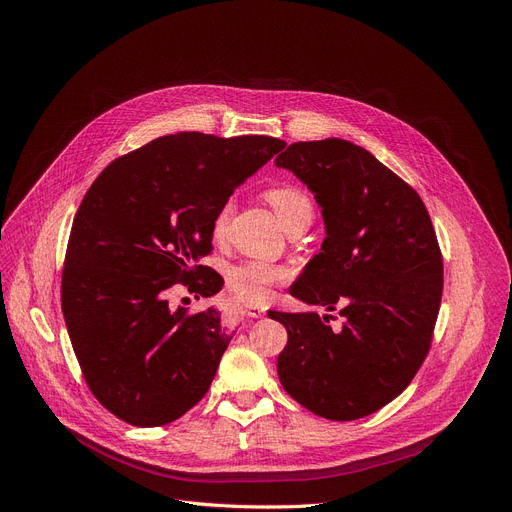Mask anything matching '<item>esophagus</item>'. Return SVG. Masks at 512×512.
<instances>
[{
  "label": "esophagus",
  "mask_w": 512,
  "mask_h": 512,
  "mask_svg": "<svg viewBox=\"0 0 512 512\" xmlns=\"http://www.w3.org/2000/svg\"><path fill=\"white\" fill-rule=\"evenodd\" d=\"M245 315L257 319V317L265 315V307H261V305H257V303H247V305H245Z\"/></svg>",
  "instance_id": "obj_1"
}]
</instances>
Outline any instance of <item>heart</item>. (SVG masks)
<instances>
[{
    "mask_svg": "<svg viewBox=\"0 0 512 512\" xmlns=\"http://www.w3.org/2000/svg\"><path fill=\"white\" fill-rule=\"evenodd\" d=\"M263 197L272 205V209L276 211L286 230L299 224H311L313 203L301 186L274 184L270 188H265ZM230 209H232L230 203H224L220 205L218 211L213 213V220H211L213 238L218 240L224 238L230 222ZM284 278H286V270L276 263L242 261L230 267L228 286L240 299H245L249 303H265L267 297L272 294V288L284 282Z\"/></svg>",
    "mask_w": 512,
    "mask_h": 512,
    "instance_id": "b5f03b06",
    "label": "heart"
}]
</instances>
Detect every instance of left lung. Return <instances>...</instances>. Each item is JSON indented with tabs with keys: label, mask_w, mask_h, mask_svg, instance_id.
<instances>
[{
	"label": "left lung",
	"mask_w": 512,
	"mask_h": 512,
	"mask_svg": "<svg viewBox=\"0 0 512 512\" xmlns=\"http://www.w3.org/2000/svg\"><path fill=\"white\" fill-rule=\"evenodd\" d=\"M276 166L321 205L326 240L290 294L340 307L334 332L317 313H280L284 390L332 421L371 415L405 390L432 346L442 301V251L415 188L363 147L342 139L292 143Z\"/></svg>",
	"instance_id": "left-lung-1"
}]
</instances>
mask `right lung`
Instances as JSON below:
<instances>
[{
    "label": "right lung",
    "instance_id": "add662e5",
    "mask_svg": "<svg viewBox=\"0 0 512 512\" xmlns=\"http://www.w3.org/2000/svg\"><path fill=\"white\" fill-rule=\"evenodd\" d=\"M286 143L166 134L114 159L80 203L62 270V313L93 396L137 427L166 425L205 396L234 332L218 309L168 305L176 284L211 297L213 213Z\"/></svg>",
    "mask_w": 512,
    "mask_h": 512
}]
</instances>
